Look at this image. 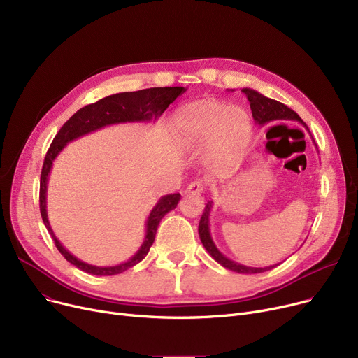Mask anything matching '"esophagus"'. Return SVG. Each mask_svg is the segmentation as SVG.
<instances>
[{
    "instance_id": "34e87169",
    "label": "esophagus",
    "mask_w": 358,
    "mask_h": 358,
    "mask_svg": "<svg viewBox=\"0 0 358 358\" xmlns=\"http://www.w3.org/2000/svg\"><path fill=\"white\" fill-rule=\"evenodd\" d=\"M203 190H204V184H203V181H200V180L190 182V185L187 187V192H189V193H194V194H200Z\"/></svg>"
}]
</instances>
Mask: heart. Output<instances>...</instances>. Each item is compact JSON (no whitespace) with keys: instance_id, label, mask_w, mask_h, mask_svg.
Returning <instances> with one entry per match:
<instances>
[{"instance_id":"1","label":"heart","mask_w":358,"mask_h":358,"mask_svg":"<svg viewBox=\"0 0 358 358\" xmlns=\"http://www.w3.org/2000/svg\"><path fill=\"white\" fill-rule=\"evenodd\" d=\"M173 127L180 146L193 149L206 145V161L215 169L235 164L252 134L245 110L216 99L182 106L174 115Z\"/></svg>"}]
</instances>
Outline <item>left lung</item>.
<instances>
[{
  "label": "left lung",
  "mask_w": 358,
  "mask_h": 358,
  "mask_svg": "<svg viewBox=\"0 0 358 358\" xmlns=\"http://www.w3.org/2000/svg\"><path fill=\"white\" fill-rule=\"evenodd\" d=\"M242 92L247 96L250 106H251L252 117L259 126H264L266 123H270L273 120H297L299 123H302L306 127V124L303 123L302 119L299 117L297 113L293 111L292 108H289L287 106H285L283 103H278L277 100L262 96V94H259L258 91L251 90V88H242ZM210 210H212V201H208V204H206V208H204V212L200 217L199 236H200V241L203 243V247L206 248V251H208L212 255V258L215 261H217L220 266H223L224 268H228L231 271L239 273V274H258V273L268 271L278 266V264H275V266H270V267H264V268L247 267V266L238 264V262L224 257L216 248L215 242L212 239V235H210V229H209Z\"/></svg>",
  "instance_id": "8db88e82"
}]
</instances>
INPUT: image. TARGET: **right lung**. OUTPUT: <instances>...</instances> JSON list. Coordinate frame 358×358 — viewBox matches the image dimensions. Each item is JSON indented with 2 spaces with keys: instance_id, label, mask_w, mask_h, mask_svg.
<instances>
[{
  "instance_id": "1",
  "label": "right lung",
  "mask_w": 358,
  "mask_h": 358,
  "mask_svg": "<svg viewBox=\"0 0 358 358\" xmlns=\"http://www.w3.org/2000/svg\"><path fill=\"white\" fill-rule=\"evenodd\" d=\"M182 92H185L184 87H155V88H146V90L131 91V92L113 94V96L101 99L97 103H92L80 108L61 127L58 135H56L55 139L52 141V145L45 157L42 174H41V196H39L41 215L48 232L55 241L56 248H58V251L65 257V259L69 261L75 267H78L80 270L94 275H115L129 270L130 267L136 266L138 262H141L146 257V254L149 252V248L152 247L161 219L169 210L177 208L181 196L178 193H174V194H166L158 200V203L154 206V209L150 210L148 220L145 223L146 224L145 239L142 242L141 248L134 257L122 262V264L111 266V267L91 266L78 259L77 257H73L68 250L64 248V245L58 241V238L55 236L50 228V223L48 220L46 192H48L49 173L55 158L58 157V154L66 146V143L78 139L84 135H88L91 131H96L104 126L127 123V122L131 123V122L157 120L166 110V107L171 104L178 96H181Z\"/></svg>"
}]
</instances>
